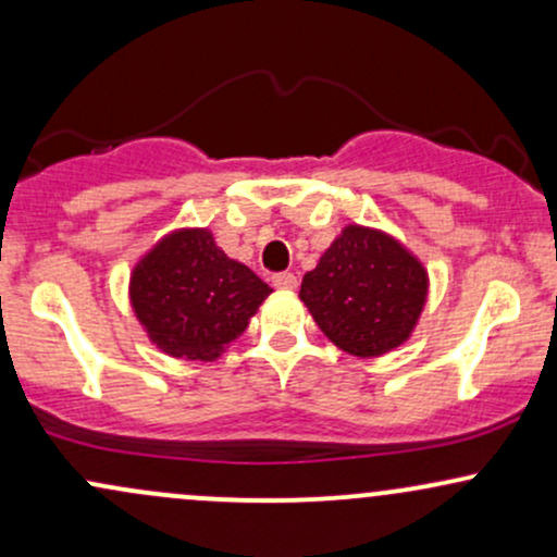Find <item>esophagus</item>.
Instances as JSON below:
<instances>
[{
    "label": "esophagus",
    "mask_w": 557,
    "mask_h": 557,
    "mask_svg": "<svg viewBox=\"0 0 557 557\" xmlns=\"http://www.w3.org/2000/svg\"><path fill=\"white\" fill-rule=\"evenodd\" d=\"M272 283H274V287H280V290H296L298 280L293 272H277L272 277Z\"/></svg>",
    "instance_id": "34e87169"
}]
</instances>
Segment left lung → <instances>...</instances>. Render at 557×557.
<instances>
[{"instance_id": "8db88e82", "label": "left lung", "mask_w": 557, "mask_h": 557, "mask_svg": "<svg viewBox=\"0 0 557 557\" xmlns=\"http://www.w3.org/2000/svg\"><path fill=\"white\" fill-rule=\"evenodd\" d=\"M426 293L430 274L398 238L345 225L314 270L304 274L298 298L337 348L374 359L411 337Z\"/></svg>"}]
</instances>
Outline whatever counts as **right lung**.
Instances as JSON below:
<instances>
[{
    "label": "right lung",
    "mask_w": 557,
    "mask_h": 557,
    "mask_svg": "<svg viewBox=\"0 0 557 557\" xmlns=\"http://www.w3.org/2000/svg\"><path fill=\"white\" fill-rule=\"evenodd\" d=\"M127 290L133 314L162 354L216 361L272 287L230 259L207 227H181L136 261Z\"/></svg>",
    "instance_id": "obj_1"
}]
</instances>
